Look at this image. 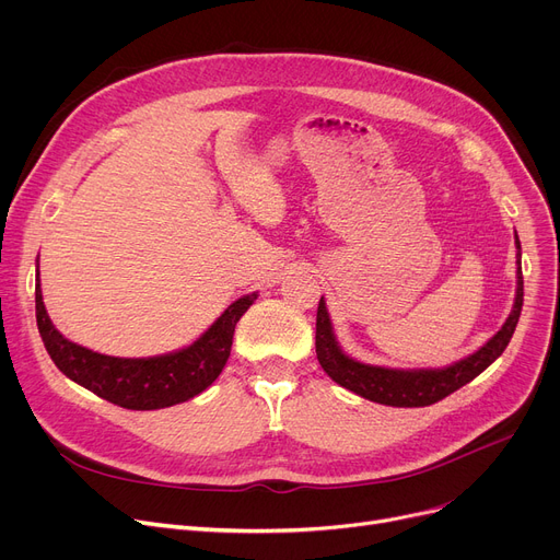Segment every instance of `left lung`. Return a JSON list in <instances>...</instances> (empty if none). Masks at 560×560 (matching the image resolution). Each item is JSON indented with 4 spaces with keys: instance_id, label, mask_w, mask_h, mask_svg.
Masks as SVG:
<instances>
[{
    "instance_id": "8db88e82",
    "label": "left lung",
    "mask_w": 560,
    "mask_h": 560,
    "mask_svg": "<svg viewBox=\"0 0 560 560\" xmlns=\"http://www.w3.org/2000/svg\"><path fill=\"white\" fill-rule=\"evenodd\" d=\"M515 247H517V290H515V304L504 322V327L499 329L481 349L467 359L443 368V370H393V368H378V365H365L361 361L349 359L340 349L331 319L327 313L325 298L317 304V322H315V351L317 361L336 384L342 388L357 393L370 401L397 406V408H418V406H431L440 399H445L454 390L469 384L475 376H479L490 363H494L504 354L506 345L513 338V331L517 327V319L522 313L524 302V281H522V247L515 233Z\"/></svg>"
}]
</instances>
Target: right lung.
<instances>
[{
  "instance_id": "obj_1",
  "label": "right lung",
  "mask_w": 560,
  "mask_h": 560,
  "mask_svg": "<svg viewBox=\"0 0 560 560\" xmlns=\"http://www.w3.org/2000/svg\"><path fill=\"white\" fill-rule=\"evenodd\" d=\"M254 302L256 292L241 298L190 347L152 359L106 357L63 338L45 311L40 283L36 285V322L54 365L74 384L122 408L156 410L188 401L213 384L231 354L235 325Z\"/></svg>"
}]
</instances>
